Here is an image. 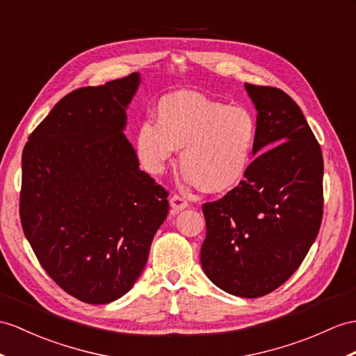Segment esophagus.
I'll list each match as a JSON object with an SVG mask.
<instances>
[{
	"label": "esophagus",
	"instance_id": "34e87169",
	"mask_svg": "<svg viewBox=\"0 0 356 356\" xmlns=\"http://www.w3.org/2000/svg\"><path fill=\"white\" fill-rule=\"evenodd\" d=\"M169 204H170V208H172V213L177 214L179 211L186 210V208L188 207V202L186 201V199H183L178 195H173L170 199H169Z\"/></svg>",
	"mask_w": 356,
	"mask_h": 356
}]
</instances>
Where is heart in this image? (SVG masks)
I'll list each match as a JSON object with an SVG mask.
<instances>
[{"instance_id":"obj_1","label":"heart","mask_w":356,"mask_h":356,"mask_svg":"<svg viewBox=\"0 0 356 356\" xmlns=\"http://www.w3.org/2000/svg\"><path fill=\"white\" fill-rule=\"evenodd\" d=\"M257 138V122L248 110L196 92H177L160 101L157 124L138 125L134 143L151 175H161L175 149H183L179 164L186 183L223 193L246 177Z\"/></svg>"}]
</instances>
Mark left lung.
I'll return each instance as SVG.
<instances>
[{"label":"left lung","instance_id":"obj_1","mask_svg":"<svg viewBox=\"0 0 356 356\" xmlns=\"http://www.w3.org/2000/svg\"><path fill=\"white\" fill-rule=\"evenodd\" d=\"M258 138L245 179L202 205L205 275L223 291L254 299L296 272L320 229L323 157L302 110L287 93L245 84Z\"/></svg>","mask_w":356,"mask_h":356}]
</instances>
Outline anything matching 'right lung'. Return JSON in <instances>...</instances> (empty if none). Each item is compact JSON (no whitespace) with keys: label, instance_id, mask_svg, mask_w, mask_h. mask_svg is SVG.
<instances>
[{"label":"right lung","instance_id":"add662e5","mask_svg":"<svg viewBox=\"0 0 356 356\" xmlns=\"http://www.w3.org/2000/svg\"><path fill=\"white\" fill-rule=\"evenodd\" d=\"M136 72L58 101L22 152L21 222L39 263L86 303L131 290L169 211L125 137Z\"/></svg>","mask_w":356,"mask_h":356}]
</instances>
